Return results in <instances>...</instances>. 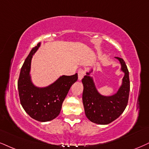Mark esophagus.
Returning <instances> with one entry per match:
<instances>
[{
	"label": "esophagus",
	"instance_id": "34e87169",
	"mask_svg": "<svg viewBox=\"0 0 149 149\" xmlns=\"http://www.w3.org/2000/svg\"><path fill=\"white\" fill-rule=\"evenodd\" d=\"M85 70H79L78 72V78H79V80L81 81L82 79L84 78V75H85Z\"/></svg>",
	"mask_w": 149,
	"mask_h": 149
}]
</instances>
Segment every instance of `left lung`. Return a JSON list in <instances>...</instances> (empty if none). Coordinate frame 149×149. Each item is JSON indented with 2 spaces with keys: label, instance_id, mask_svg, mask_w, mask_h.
Masks as SVG:
<instances>
[{
  "label": "left lung",
  "instance_id": "left-lung-1",
  "mask_svg": "<svg viewBox=\"0 0 149 149\" xmlns=\"http://www.w3.org/2000/svg\"><path fill=\"white\" fill-rule=\"evenodd\" d=\"M121 63V70L124 72L122 86L118 91L111 96L101 95L95 87L90 74L93 70L82 79L84 85L83 104L86 116L92 122L98 124H108L118 118L128 104L130 91L129 73L124 61L115 57Z\"/></svg>",
  "mask_w": 149,
  "mask_h": 149
}]
</instances>
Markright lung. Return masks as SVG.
I'll list each match as a JSON object with an SVG mask.
<instances>
[{
    "label": "right lung",
    "mask_w": 149,
    "mask_h": 149,
    "mask_svg": "<svg viewBox=\"0 0 149 149\" xmlns=\"http://www.w3.org/2000/svg\"><path fill=\"white\" fill-rule=\"evenodd\" d=\"M41 43L33 47L25 58L18 81L20 102L30 116L38 122H48L59 115L62 104L70 88L77 81V73L71 76L60 77L47 87H36L33 84L30 74L31 61Z\"/></svg>",
    "instance_id": "right-lung-1"
}]
</instances>
